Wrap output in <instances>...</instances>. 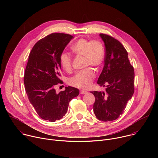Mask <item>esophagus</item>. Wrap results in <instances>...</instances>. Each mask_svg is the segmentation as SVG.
<instances>
[{
	"mask_svg": "<svg viewBox=\"0 0 158 158\" xmlns=\"http://www.w3.org/2000/svg\"><path fill=\"white\" fill-rule=\"evenodd\" d=\"M86 93H87V92L86 91H84V90H81V91H80V94H85Z\"/></svg>",
	"mask_w": 158,
	"mask_h": 158,
	"instance_id": "obj_1",
	"label": "esophagus"
}]
</instances>
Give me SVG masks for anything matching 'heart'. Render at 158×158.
Masks as SVG:
<instances>
[{"instance_id": "1", "label": "heart", "mask_w": 158, "mask_h": 158, "mask_svg": "<svg viewBox=\"0 0 158 158\" xmlns=\"http://www.w3.org/2000/svg\"><path fill=\"white\" fill-rule=\"evenodd\" d=\"M73 52L78 56H84L85 66L91 65L98 67L103 62L105 49L102 42L98 39L90 40L87 39L77 40L71 47ZM60 64L63 70L67 73L72 71V58L65 52H62L59 57ZM95 77L94 70L88 67L81 71L69 79V84L80 89H87L91 85Z\"/></svg>"}]
</instances>
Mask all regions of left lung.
<instances>
[{
	"label": "left lung",
	"mask_w": 158,
	"mask_h": 158,
	"mask_svg": "<svg viewBox=\"0 0 158 158\" xmlns=\"http://www.w3.org/2000/svg\"><path fill=\"white\" fill-rule=\"evenodd\" d=\"M100 36L105 44V57L98 84L106 86V93H91L95 97L93 110L96 118L102 121H111L123 113L134 94V71L123 44L109 35L100 34Z\"/></svg>",
	"instance_id": "left-lung-1"
}]
</instances>
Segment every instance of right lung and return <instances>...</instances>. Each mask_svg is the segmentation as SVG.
I'll use <instances>...</instances> for the list:
<instances>
[{
    "label": "right lung",
    "mask_w": 158,
    "mask_h": 158,
    "mask_svg": "<svg viewBox=\"0 0 158 158\" xmlns=\"http://www.w3.org/2000/svg\"><path fill=\"white\" fill-rule=\"evenodd\" d=\"M73 36L52 33L41 39L32 48L26 67L24 82L31 104L40 118L55 122L65 114L69 102L79 95V89L65 87L56 94L55 86L60 79V55Z\"/></svg>",
    "instance_id": "right-lung-1"
}]
</instances>
